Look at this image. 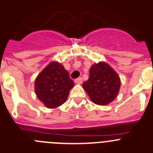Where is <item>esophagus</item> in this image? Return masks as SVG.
I'll return each instance as SVG.
<instances>
[{
	"instance_id": "1",
	"label": "esophagus",
	"mask_w": 153,
	"mask_h": 153,
	"mask_svg": "<svg viewBox=\"0 0 153 153\" xmlns=\"http://www.w3.org/2000/svg\"><path fill=\"white\" fill-rule=\"evenodd\" d=\"M82 81H83V79H82V78H77V79L75 80V83L79 85V84L82 83Z\"/></svg>"
}]
</instances>
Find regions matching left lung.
<instances>
[{"label": "left lung", "instance_id": "obj_1", "mask_svg": "<svg viewBox=\"0 0 153 153\" xmlns=\"http://www.w3.org/2000/svg\"><path fill=\"white\" fill-rule=\"evenodd\" d=\"M120 85V78L113 68L106 62H100L91 67L89 78L82 87L93 102L105 105L116 98Z\"/></svg>", "mask_w": 153, "mask_h": 153}]
</instances>
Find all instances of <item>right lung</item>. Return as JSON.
I'll list each match as a JSON object with an SVG mask.
<instances>
[{"label":"right lung","mask_w":153,"mask_h":153,"mask_svg":"<svg viewBox=\"0 0 153 153\" xmlns=\"http://www.w3.org/2000/svg\"><path fill=\"white\" fill-rule=\"evenodd\" d=\"M74 85V81L63 65L53 61L37 76L35 91L45 106L54 109L65 102Z\"/></svg>","instance_id":"obj_1"}]
</instances>
